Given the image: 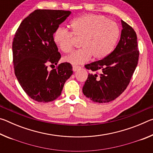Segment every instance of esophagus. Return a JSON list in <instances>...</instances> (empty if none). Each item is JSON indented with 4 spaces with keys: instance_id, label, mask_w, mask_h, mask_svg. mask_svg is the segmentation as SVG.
Listing matches in <instances>:
<instances>
[{
    "instance_id": "esophagus-1",
    "label": "esophagus",
    "mask_w": 153,
    "mask_h": 153,
    "mask_svg": "<svg viewBox=\"0 0 153 153\" xmlns=\"http://www.w3.org/2000/svg\"><path fill=\"white\" fill-rule=\"evenodd\" d=\"M79 69H81V67H80V66L73 65V70H74V71H76L77 70H79Z\"/></svg>"
}]
</instances>
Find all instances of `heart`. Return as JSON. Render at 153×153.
Returning a JSON list of instances; mask_svg holds the SVG:
<instances>
[{
  "mask_svg": "<svg viewBox=\"0 0 153 153\" xmlns=\"http://www.w3.org/2000/svg\"><path fill=\"white\" fill-rule=\"evenodd\" d=\"M71 32L59 27L53 33V41L63 52L73 48L74 36L82 38L81 48L65 56L63 61L74 65L82 64L93 56L95 59L107 57L115 49L120 37V29L115 22L102 15L86 14L71 21Z\"/></svg>",
  "mask_w": 153,
  "mask_h": 153,
  "instance_id": "b5f03b06",
  "label": "heart"
}]
</instances>
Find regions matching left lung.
I'll return each mask as SVG.
<instances>
[{"mask_svg": "<svg viewBox=\"0 0 153 153\" xmlns=\"http://www.w3.org/2000/svg\"><path fill=\"white\" fill-rule=\"evenodd\" d=\"M120 42L107 57L85 65L91 70L82 91L95 102L115 100L126 89L138 65L139 51L137 36L130 25L121 20Z\"/></svg>", "mask_w": 153, "mask_h": 153, "instance_id": "left-lung-1", "label": "left lung"}]
</instances>
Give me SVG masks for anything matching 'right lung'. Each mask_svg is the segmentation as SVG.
<instances>
[{"mask_svg":"<svg viewBox=\"0 0 153 153\" xmlns=\"http://www.w3.org/2000/svg\"><path fill=\"white\" fill-rule=\"evenodd\" d=\"M71 11L37 9L21 23L13 42L15 76L25 92L36 101L48 102L60 97L66 80L73 74L69 63L57 65L61 56L53 33Z\"/></svg>","mask_w":153,"mask_h":153,"instance_id":"obj_1","label":"right lung"}]
</instances>
